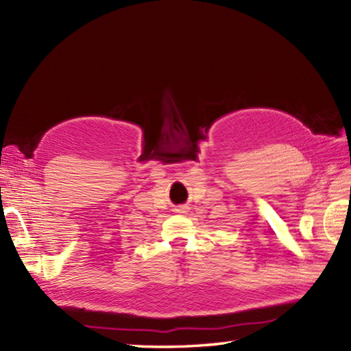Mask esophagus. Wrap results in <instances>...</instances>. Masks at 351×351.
<instances>
[{
  "label": "esophagus",
  "mask_w": 351,
  "mask_h": 351,
  "mask_svg": "<svg viewBox=\"0 0 351 351\" xmlns=\"http://www.w3.org/2000/svg\"><path fill=\"white\" fill-rule=\"evenodd\" d=\"M185 210H187V208H184V206H182L181 210H176V211H180V213H185Z\"/></svg>",
  "instance_id": "1"
}]
</instances>
